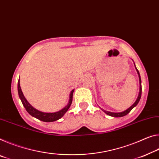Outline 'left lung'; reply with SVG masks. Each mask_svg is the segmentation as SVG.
Wrapping results in <instances>:
<instances>
[{"mask_svg": "<svg viewBox=\"0 0 159 159\" xmlns=\"http://www.w3.org/2000/svg\"><path fill=\"white\" fill-rule=\"evenodd\" d=\"M132 61H133V60H132ZM134 64L136 70H137V74L139 75V95H138V97L137 98V100H136V101L134 102V104L132 105V106H130L129 108H128V109H127V110H125V111H123V112H112L106 111V110L101 109L102 111L104 112L105 114H107V115H110V116H111V117H123V116L127 115L128 113H129L131 111V110L133 109V108L137 106V104L139 103V100L141 99V96H142V80H141L139 72V70H137V67H136L134 62Z\"/></svg>", "mask_w": 159, "mask_h": 159, "instance_id": "8db88e82", "label": "left lung"}]
</instances>
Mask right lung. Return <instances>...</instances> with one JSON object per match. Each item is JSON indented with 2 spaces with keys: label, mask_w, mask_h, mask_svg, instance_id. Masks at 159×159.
Here are the masks:
<instances>
[{
  "label": "right lung",
  "mask_w": 159,
  "mask_h": 159,
  "mask_svg": "<svg viewBox=\"0 0 159 159\" xmlns=\"http://www.w3.org/2000/svg\"><path fill=\"white\" fill-rule=\"evenodd\" d=\"M17 91H18V95L20 99L21 100V102L25 107V110H27V112L29 113V114L34 117L37 119H38L41 121H43L45 122H54V121H57L58 120L61 119V118L65 115L68 110L69 109L70 105H71L72 103V100H73V93H74V89H73L70 93L69 95V100L68 104L63 107L61 110H59V111L55 112H44L42 111H39V110L35 109L34 107L32 106L30 104L28 101L26 100V98H25L23 93L22 92L20 85V79L18 80V83H17Z\"/></svg>",
  "instance_id": "obj_1"
}]
</instances>
